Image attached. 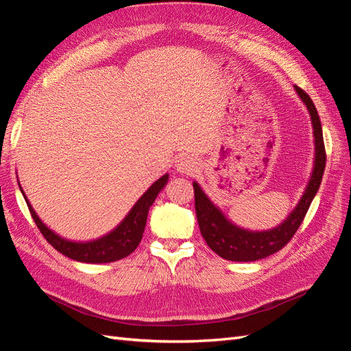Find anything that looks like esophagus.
I'll return each instance as SVG.
<instances>
[{"mask_svg": "<svg viewBox=\"0 0 351 351\" xmlns=\"http://www.w3.org/2000/svg\"><path fill=\"white\" fill-rule=\"evenodd\" d=\"M196 168H197V162L189 155L180 156L176 161V169L180 174H192Z\"/></svg>", "mask_w": 351, "mask_h": 351, "instance_id": "obj_1", "label": "esophagus"}]
</instances>
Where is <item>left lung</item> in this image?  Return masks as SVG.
Wrapping results in <instances>:
<instances>
[{"instance_id":"1","label":"left lung","mask_w":351,"mask_h":351,"mask_svg":"<svg viewBox=\"0 0 351 351\" xmlns=\"http://www.w3.org/2000/svg\"><path fill=\"white\" fill-rule=\"evenodd\" d=\"M294 89L311 115L315 155L311 178L304 187V192L282 222L268 230H250L241 227L231 221L224 214V210L210 200L197 182H193L196 217L202 237L218 256L227 261L253 262L268 258L269 254L282 249L300 227L307 209L319 190L326 162L321 120L309 95L297 86H294Z\"/></svg>"}]
</instances>
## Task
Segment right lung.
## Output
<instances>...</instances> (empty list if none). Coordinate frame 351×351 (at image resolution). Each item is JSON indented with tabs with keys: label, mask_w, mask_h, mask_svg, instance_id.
<instances>
[{
	"label": "right lung",
	"mask_w": 351,
	"mask_h": 351,
	"mask_svg": "<svg viewBox=\"0 0 351 351\" xmlns=\"http://www.w3.org/2000/svg\"><path fill=\"white\" fill-rule=\"evenodd\" d=\"M168 178H169L168 173L164 174L161 178H158L156 182L147 189L139 199H137L133 208L129 210V214L123 218V221L115 228H112L111 231L107 232V234H104L98 239L84 240V241L62 237L54 230H51L45 222L38 217L36 210L30 205V202L26 197L20 183H19V187L29 206L32 218L35 219L38 228L42 232V236L47 239V241L52 247L64 254V256L77 262L108 263V262H115L129 256V254L139 246L143 231H145V226H146L147 212H149V208L152 206L158 193L161 192V190L165 187V184L168 183Z\"/></svg>",
	"instance_id": "obj_1"
}]
</instances>
